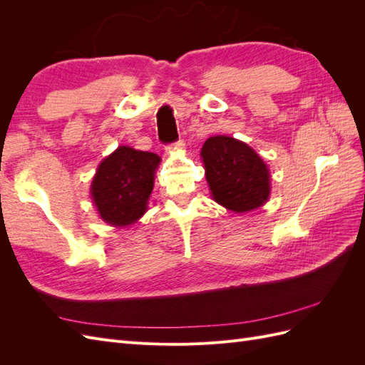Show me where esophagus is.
Here are the masks:
<instances>
[{
  "instance_id": "obj_1",
  "label": "esophagus",
  "mask_w": 365,
  "mask_h": 365,
  "mask_svg": "<svg viewBox=\"0 0 365 365\" xmlns=\"http://www.w3.org/2000/svg\"><path fill=\"white\" fill-rule=\"evenodd\" d=\"M184 148V141L182 140H178L172 143V145H168L165 146V152H175V150H181Z\"/></svg>"
}]
</instances>
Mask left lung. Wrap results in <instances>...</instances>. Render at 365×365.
Masks as SVG:
<instances>
[{
	"instance_id": "1",
	"label": "left lung",
	"mask_w": 365,
	"mask_h": 365,
	"mask_svg": "<svg viewBox=\"0 0 365 365\" xmlns=\"http://www.w3.org/2000/svg\"><path fill=\"white\" fill-rule=\"evenodd\" d=\"M205 178L213 200L235 213H245L269 200L268 165L247 143L233 137H210L201 149Z\"/></svg>"
}]
</instances>
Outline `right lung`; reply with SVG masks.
<instances>
[{
	"mask_svg": "<svg viewBox=\"0 0 365 365\" xmlns=\"http://www.w3.org/2000/svg\"><path fill=\"white\" fill-rule=\"evenodd\" d=\"M160 161L157 153L120 146L98 164L91 197L106 224L128 227L146 213Z\"/></svg>",
	"mask_w": 365,
	"mask_h": 365,
	"instance_id": "right-lung-1",
	"label": "right lung"
}]
</instances>
